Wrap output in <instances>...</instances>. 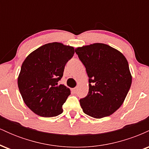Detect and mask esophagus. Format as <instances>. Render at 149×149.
Returning a JSON list of instances; mask_svg holds the SVG:
<instances>
[{"instance_id":"34e87169","label":"esophagus","mask_w":149,"mask_h":149,"mask_svg":"<svg viewBox=\"0 0 149 149\" xmlns=\"http://www.w3.org/2000/svg\"><path fill=\"white\" fill-rule=\"evenodd\" d=\"M77 90H78V88H73L72 89V91H73V92H74V93H76V92H77Z\"/></svg>"}]
</instances>
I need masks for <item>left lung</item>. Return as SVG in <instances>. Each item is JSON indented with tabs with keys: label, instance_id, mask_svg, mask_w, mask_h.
Wrapping results in <instances>:
<instances>
[{
	"label": "left lung",
	"instance_id": "8db88e82",
	"mask_svg": "<svg viewBox=\"0 0 149 149\" xmlns=\"http://www.w3.org/2000/svg\"><path fill=\"white\" fill-rule=\"evenodd\" d=\"M89 77V92L80 104L95 118L107 117L121 107L132 84L127 60L120 51L104 43L77 47Z\"/></svg>",
	"mask_w": 149,
	"mask_h": 149
}]
</instances>
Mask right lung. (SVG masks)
Returning <instances> with one entry per match:
<instances>
[{
  "label": "right lung",
  "instance_id": "right-lung-1",
  "mask_svg": "<svg viewBox=\"0 0 149 149\" xmlns=\"http://www.w3.org/2000/svg\"><path fill=\"white\" fill-rule=\"evenodd\" d=\"M74 52L72 46L50 42L33 51L23 61L18 88L26 105L34 113L48 118L63 112L61 107L71 91L58 82Z\"/></svg>",
  "mask_w": 149,
  "mask_h": 149
}]
</instances>
